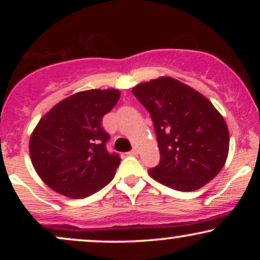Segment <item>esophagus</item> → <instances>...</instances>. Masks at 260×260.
Instances as JSON below:
<instances>
[{
  "mask_svg": "<svg viewBox=\"0 0 260 260\" xmlns=\"http://www.w3.org/2000/svg\"><path fill=\"white\" fill-rule=\"evenodd\" d=\"M139 154V149L138 148H134L133 150L129 151V155H138Z\"/></svg>",
  "mask_w": 260,
  "mask_h": 260,
  "instance_id": "esophagus-1",
  "label": "esophagus"
}]
</instances>
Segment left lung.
Listing matches in <instances>:
<instances>
[{"mask_svg": "<svg viewBox=\"0 0 260 260\" xmlns=\"http://www.w3.org/2000/svg\"><path fill=\"white\" fill-rule=\"evenodd\" d=\"M134 96L153 118L160 162L149 175L164 186L192 192L221 171L230 134L222 115L204 95L172 77L139 83Z\"/></svg>", "mask_w": 260, "mask_h": 260, "instance_id": "1", "label": "left lung"}]
</instances>
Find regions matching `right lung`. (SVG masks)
I'll use <instances>...</instances> for the list:
<instances>
[{"mask_svg": "<svg viewBox=\"0 0 260 260\" xmlns=\"http://www.w3.org/2000/svg\"><path fill=\"white\" fill-rule=\"evenodd\" d=\"M121 96L91 89L61 100L41 117L29 140L31 164L51 189L73 199L89 197L115 177L121 159L106 150L103 117Z\"/></svg>", "mask_w": 260, "mask_h": 260, "instance_id": "add662e5", "label": "right lung"}]
</instances>
